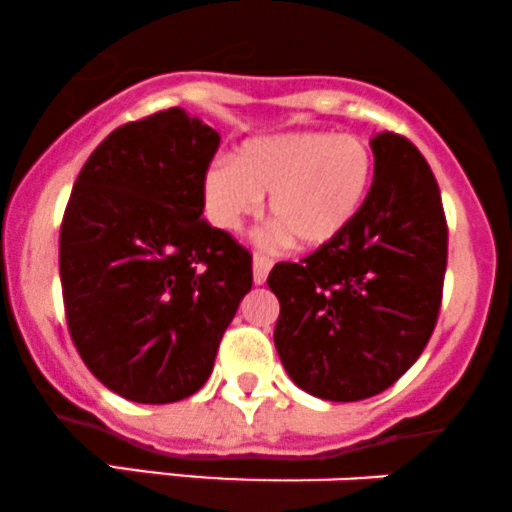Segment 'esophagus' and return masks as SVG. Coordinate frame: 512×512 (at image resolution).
I'll return each mask as SVG.
<instances>
[{
  "label": "esophagus",
  "instance_id": "34e87169",
  "mask_svg": "<svg viewBox=\"0 0 512 512\" xmlns=\"http://www.w3.org/2000/svg\"><path fill=\"white\" fill-rule=\"evenodd\" d=\"M272 264L274 262L264 255L252 257V281H255L257 286H262L264 281H267V274H269V269H272Z\"/></svg>",
  "mask_w": 512,
  "mask_h": 512
}]
</instances>
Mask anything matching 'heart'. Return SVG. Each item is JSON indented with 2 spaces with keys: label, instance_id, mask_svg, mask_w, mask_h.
I'll list each match as a JSON object with an SVG mask.
<instances>
[{
  "label": "heart",
  "instance_id": "obj_1",
  "mask_svg": "<svg viewBox=\"0 0 512 512\" xmlns=\"http://www.w3.org/2000/svg\"><path fill=\"white\" fill-rule=\"evenodd\" d=\"M373 154L354 134L279 132L240 144L233 163L204 170V214L221 231H238L262 211L279 223L272 240L325 248L337 240L366 204L373 185Z\"/></svg>",
  "mask_w": 512,
  "mask_h": 512
}]
</instances>
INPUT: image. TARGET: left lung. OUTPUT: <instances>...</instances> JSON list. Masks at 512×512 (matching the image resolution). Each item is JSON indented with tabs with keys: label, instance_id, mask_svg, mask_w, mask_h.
<instances>
[{
	"label": "left lung",
	"instance_id": "1",
	"mask_svg": "<svg viewBox=\"0 0 512 512\" xmlns=\"http://www.w3.org/2000/svg\"><path fill=\"white\" fill-rule=\"evenodd\" d=\"M375 175L361 214L325 248L279 262L274 346L308 395L358 402L414 366L436 327L448 264L438 182L414 144L370 139Z\"/></svg>",
	"mask_w": 512,
	"mask_h": 512
}]
</instances>
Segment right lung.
Returning a JSON list of instances; mask_svg holds the SVG:
<instances>
[{
    "mask_svg": "<svg viewBox=\"0 0 512 512\" xmlns=\"http://www.w3.org/2000/svg\"><path fill=\"white\" fill-rule=\"evenodd\" d=\"M219 142L199 117L161 110L108 134L74 182L60 233L69 334L129 402L195 395L252 286L250 252L202 219Z\"/></svg>",
    "mask_w": 512,
    "mask_h": 512,
    "instance_id": "add662e5",
    "label": "right lung"
}]
</instances>
